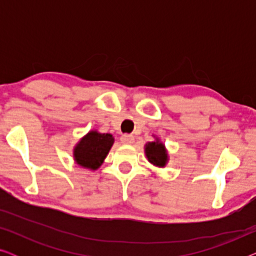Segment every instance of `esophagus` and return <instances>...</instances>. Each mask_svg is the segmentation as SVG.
Here are the masks:
<instances>
[{
	"label": "esophagus",
	"instance_id": "34e87169",
	"mask_svg": "<svg viewBox=\"0 0 256 256\" xmlns=\"http://www.w3.org/2000/svg\"><path fill=\"white\" fill-rule=\"evenodd\" d=\"M121 143H124V144H132V142H134V136L130 135V134H124L121 136Z\"/></svg>",
	"mask_w": 256,
	"mask_h": 256
}]
</instances>
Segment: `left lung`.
I'll return each instance as SVG.
<instances>
[{"label":"left lung","mask_w":256,"mask_h":256,"mask_svg":"<svg viewBox=\"0 0 256 256\" xmlns=\"http://www.w3.org/2000/svg\"><path fill=\"white\" fill-rule=\"evenodd\" d=\"M144 152L148 160L155 166L164 168L166 166L168 160V152L166 146L158 138H156V141L148 142L144 146Z\"/></svg>","instance_id":"8db88e82"}]
</instances>
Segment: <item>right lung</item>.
Segmentation results:
<instances>
[{
    "label": "right lung",
    "mask_w": 256,
    "mask_h": 256,
    "mask_svg": "<svg viewBox=\"0 0 256 256\" xmlns=\"http://www.w3.org/2000/svg\"><path fill=\"white\" fill-rule=\"evenodd\" d=\"M113 143V135L90 130L76 143L73 149L76 163L86 169L96 170L104 163Z\"/></svg>",
    "instance_id": "obj_1"
}]
</instances>
